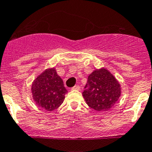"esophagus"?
<instances>
[{
	"instance_id": "1",
	"label": "esophagus",
	"mask_w": 152,
	"mask_h": 152,
	"mask_svg": "<svg viewBox=\"0 0 152 152\" xmlns=\"http://www.w3.org/2000/svg\"><path fill=\"white\" fill-rule=\"evenodd\" d=\"M72 90H80V87H79V85H76L74 86V87H73L71 88Z\"/></svg>"
}]
</instances>
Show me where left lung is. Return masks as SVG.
<instances>
[{"label":"left lung","instance_id":"1","mask_svg":"<svg viewBox=\"0 0 152 152\" xmlns=\"http://www.w3.org/2000/svg\"><path fill=\"white\" fill-rule=\"evenodd\" d=\"M121 87L116 78L105 67L96 69L88 76L82 93L86 103L96 111H107L118 101Z\"/></svg>","mask_w":152,"mask_h":152}]
</instances>
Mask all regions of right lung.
I'll return each mask as SVG.
<instances>
[{
  "label": "right lung",
  "mask_w": 152,
  "mask_h": 152,
  "mask_svg": "<svg viewBox=\"0 0 152 152\" xmlns=\"http://www.w3.org/2000/svg\"><path fill=\"white\" fill-rule=\"evenodd\" d=\"M67 90L55 67L47 68L34 80L31 93L36 104L47 111H53L65 99Z\"/></svg>",
  "instance_id": "right-lung-1"
}]
</instances>
